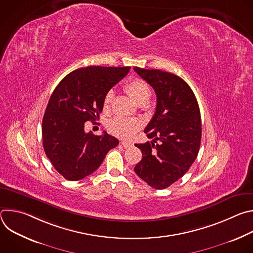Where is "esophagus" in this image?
I'll list each match as a JSON object with an SVG mask.
<instances>
[{"mask_svg": "<svg viewBox=\"0 0 253 253\" xmlns=\"http://www.w3.org/2000/svg\"><path fill=\"white\" fill-rule=\"evenodd\" d=\"M121 144H122V146H123L124 148H130V147H132V145H133V144H132L131 142H127V141H121Z\"/></svg>", "mask_w": 253, "mask_h": 253, "instance_id": "esophagus-1", "label": "esophagus"}]
</instances>
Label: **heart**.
Wrapping results in <instances>:
<instances>
[{
    "label": "heart",
    "mask_w": 253,
    "mask_h": 253,
    "mask_svg": "<svg viewBox=\"0 0 253 253\" xmlns=\"http://www.w3.org/2000/svg\"><path fill=\"white\" fill-rule=\"evenodd\" d=\"M125 91L128 93V95L139 105H142L148 101L150 98L151 92L148 87V85L141 79H133L129 81L124 86ZM113 99V93L108 92L104 98L103 106L104 109H109L111 101ZM140 128L139 121L135 119H126L122 117H117L113 119L109 125V130L114 135L120 137V138H131L133 137L136 132Z\"/></svg>",
    "instance_id": "1"
}]
</instances>
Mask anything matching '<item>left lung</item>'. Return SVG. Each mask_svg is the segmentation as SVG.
<instances>
[{"label": "left lung", "instance_id": "obj_1", "mask_svg": "<svg viewBox=\"0 0 253 253\" xmlns=\"http://www.w3.org/2000/svg\"><path fill=\"white\" fill-rule=\"evenodd\" d=\"M155 91L157 105L145 132L151 142L135 144L142 159L135 173L155 189H164L181 178L197 157L201 142V117L196 97L177 75L161 70L134 67Z\"/></svg>", "mask_w": 253, "mask_h": 253}]
</instances>
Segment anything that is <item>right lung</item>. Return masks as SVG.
Segmentation results:
<instances>
[{
    "label": "right lung",
    "mask_w": 253,
    "mask_h": 253,
    "mask_svg": "<svg viewBox=\"0 0 253 253\" xmlns=\"http://www.w3.org/2000/svg\"><path fill=\"white\" fill-rule=\"evenodd\" d=\"M130 67L89 66L68 74L50 97L42 123L43 146L54 168L78 181L93 173L119 140L104 132H85V122L99 118L109 90Z\"/></svg>",
    "instance_id": "1"
}]
</instances>
